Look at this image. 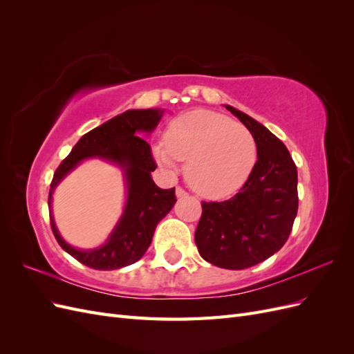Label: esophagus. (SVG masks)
<instances>
[{
    "label": "esophagus",
    "mask_w": 354,
    "mask_h": 354,
    "mask_svg": "<svg viewBox=\"0 0 354 354\" xmlns=\"http://www.w3.org/2000/svg\"><path fill=\"white\" fill-rule=\"evenodd\" d=\"M176 196H177V198H186V196H187V192H186L185 189L177 187V189H176Z\"/></svg>",
    "instance_id": "obj_1"
}]
</instances>
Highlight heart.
<instances>
[{
    "label": "heart",
    "instance_id": "obj_1",
    "mask_svg": "<svg viewBox=\"0 0 354 354\" xmlns=\"http://www.w3.org/2000/svg\"><path fill=\"white\" fill-rule=\"evenodd\" d=\"M257 143L248 128L207 109L181 113L169 122L165 142L153 146L159 164L186 162V180L196 194L224 199L248 181L257 164Z\"/></svg>",
    "mask_w": 354,
    "mask_h": 354
}]
</instances>
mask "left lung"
<instances>
[{
  "label": "left lung",
  "mask_w": 354,
  "mask_h": 354,
  "mask_svg": "<svg viewBox=\"0 0 354 354\" xmlns=\"http://www.w3.org/2000/svg\"><path fill=\"white\" fill-rule=\"evenodd\" d=\"M224 106L251 131L259 155L239 194L224 202H202L195 242L205 261L242 270L267 260L285 245L298 209V176L279 138L250 115Z\"/></svg>",
  "instance_id": "obj_1"
}]
</instances>
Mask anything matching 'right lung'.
<instances>
[{
  "label": "right lung",
  "instance_id": "add662e5",
  "mask_svg": "<svg viewBox=\"0 0 354 354\" xmlns=\"http://www.w3.org/2000/svg\"><path fill=\"white\" fill-rule=\"evenodd\" d=\"M164 109H130L84 134L72 152L62 160L53 177L48 195L51 230L59 245L80 263L95 270H115L138 261L152 242L158 223L176 203V190L160 189L151 177L156 164L151 146L140 133L151 134ZM99 157L123 171L127 198L123 216L106 242L97 249L80 250L60 236L52 217V194L59 181L82 160Z\"/></svg>",
  "mask_w": 354,
  "mask_h": 354
}]
</instances>
